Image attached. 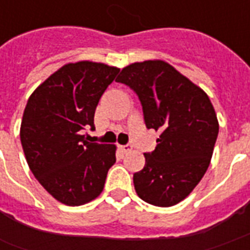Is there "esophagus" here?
Listing matches in <instances>:
<instances>
[{
    "label": "esophagus",
    "mask_w": 250,
    "mask_h": 250,
    "mask_svg": "<svg viewBox=\"0 0 250 250\" xmlns=\"http://www.w3.org/2000/svg\"><path fill=\"white\" fill-rule=\"evenodd\" d=\"M131 145H125V146H120V150H122V152H125V154H127V152L131 151Z\"/></svg>",
    "instance_id": "obj_1"
}]
</instances>
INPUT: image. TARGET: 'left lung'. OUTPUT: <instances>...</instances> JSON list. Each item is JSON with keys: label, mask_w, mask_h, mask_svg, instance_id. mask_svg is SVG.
Here are the masks:
<instances>
[{"label": "left lung", "mask_w": 250, "mask_h": 250, "mask_svg": "<svg viewBox=\"0 0 250 250\" xmlns=\"http://www.w3.org/2000/svg\"><path fill=\"white\" fill-rule=\"evenodd\" d=\"M141 100L147 128L159 131L157 147L145 152L146 165L134 174L145 202L168 208L193 191L209 167L218 120L209 96L162 60L134 62L120 72Z\"/></svg>", "instance_id": "8db88e82"}]
</instances>
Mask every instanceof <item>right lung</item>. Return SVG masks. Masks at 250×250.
Instances as JSON below:
<instances>
[{"label":"right lung","mask_w":250,"mask_h":250,"mask_svg":"<svg viewBox=\"0 0 250 250\" xmlns=\"http://www.w3.org/2000/svg\"><path fill=\"white\" fill-rule=\"evenodd\" d=\"M119 71L102 62L65 64L26 103L20 130L26 162L62 204L79 206L96 198L116 162L114 145L87 142L80 131L95 130L96 105Z\"/></svg>","instance_id":"obj_1"}]
</instances>
